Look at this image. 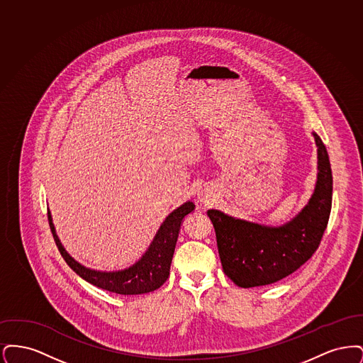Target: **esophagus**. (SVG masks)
<instances>
[{
  "mask_svg": "<svg viewBox=\"0 0 363 363\" xmlns=\"http://www.w3.org/2000/svg\"><path fill=\"white\" fill-rule=\"evenodd\" d=\"M197 197H199V200H200L201 203H207L208 200H209V197H211V194H209L207 188H203V189L199 190Z\"/></svg>",
  "mask_w": 363,
  "mask_h": 363,
  "instance_id": "34e87169",
  "label": "esophagus"
}]
</instances>
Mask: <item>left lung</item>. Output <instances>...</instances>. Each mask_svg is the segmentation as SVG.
<instances>
[{"label":"left lung","instance_id":"obj_1","mask_svg":"<svg viewBox=\"0 0 363 363\" xmlns=\"http://www.w3.org/2000/svg\"><path fill=\"white\" fill-rule=\"evenodd\" d=\"M317 182L308 206L280 227L252 223L209 209L225 275L237 286H267L291 275L318 249L332 207L328 152L317 133Z\"/></svg>","mask_w":363,"mask_h":363}]
</instances>
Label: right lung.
<instances>
[{"label": "right lung", "mask_w": 363, "mask_h": 363, "mask_svg": "<svg viewBox=\"0 0 363 363\" xmlns=\"http://www.w3.org/2000/svg\"><path fill=\"white\" fill-rule=\"evenodd\" d=\"M194 209L193 203H185L166 218L160 228L156 233L155 238L150 245L145 255L138 259L132 267L116 271V272H101L95 269L86 268L80 262L70 256L65 250L61 241L55 234V228L52 225L50 211L48 212L49 225L52 233V238L61 253V256L67 261L70 268L86 280L88 283L104 289L110 293L121 294V295H138V294L151 293L159 289L170 275V265L173 259L174 249L178 238V233L181 223L186 215Z\"/></svg>", "instance_id": "right-lung-1"}]
</instances>
